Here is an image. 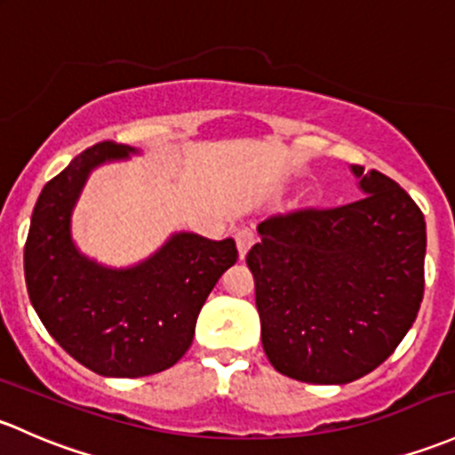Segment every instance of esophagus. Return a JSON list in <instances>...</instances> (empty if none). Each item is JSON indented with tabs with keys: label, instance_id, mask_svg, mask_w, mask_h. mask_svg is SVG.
I'll return each mask as SVG.
<instances>
[{
	"label": "esophagus",
	"instance_id": "34e87169",
	"mask_svg": "<svg viewBox=\"0 0 455 455\" xmlns=\"http://www.w3.org/2000/svg\"><path fill=\"white\" fill-rule=\"evenodd\" d=\"M235 243H237V251H240V257L243 259L246 252L251 251L252 243H255V235H252L251 228H240V231L235 233Z\"/></svg>",
	"mask_w": 455,
	"mask_h": 455
}]
</instances>
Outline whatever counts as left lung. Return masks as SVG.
Instances as JSON below:
<instances>
[{
	"mask_svg": "<svg viewBox=\"0 0 455 455\" xmlns=\"http://www.w3.org/2000/svg\"><path fill=\"white\" fill-rule=\"evenodd\" d=\"M351 170L360 200L272 215L246 255L267 360L305 384H348L384 364L423 300V213L386 174Z\"/></svg>",
	"mask_w": 455,
	"mask_h": 455,
	"instance_id": "8db88e82",
	"label": "left lung"
}]
</instances>
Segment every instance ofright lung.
Masks as SVG:
<instances>
[{
    "mask_svg": "<svg viewBox=\"0 0 455 455\" xmlns=\"http://www.w3.org/2000/svg\"><path fill=\"white\" fill-rule=\"evenodd\" d=\"M135 148L102 141L80 152L38 196L23 267L32 307L60 347L104 377H146L174 366L224 270L237 261L231 237L174 233L131 267L89 259L71 240V212L91 170Z\"/></svg>",
    "mask_w": 455,
    "mask_h": 455,
    "instance_id": "1",
    "label": "right lung"
}]
</instances>
